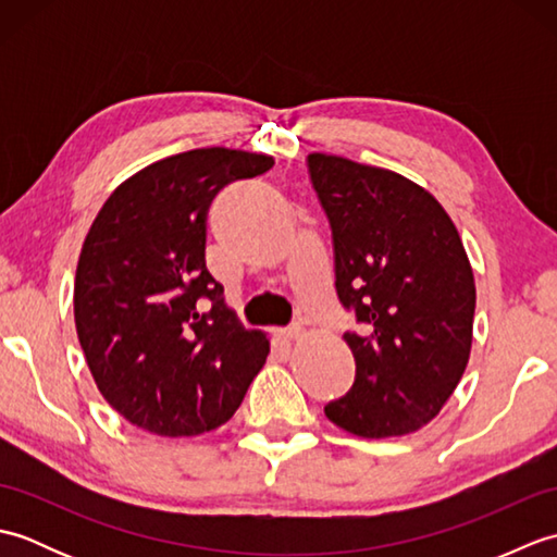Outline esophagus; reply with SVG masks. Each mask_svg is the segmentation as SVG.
<instances>
[{"label":"esophagus","instance_id":"34e87169","mask_svg":"<svg viewBox=\"0 0 557 557\" xmlns=\"http://www.w3.org/2000/svg\"><path fill=\"white\" fill-rule=\"evenodd\" d=\"M280 337L287 339V342H299L306 337V327L304 325H292L287 330H280Z\"/></svg>","mask_w":557,"mask_h":557}]
</instances>
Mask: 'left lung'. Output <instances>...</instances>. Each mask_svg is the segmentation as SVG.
Returning <instances> with one entry per match:
<instances>
[{"label":"left lung","instance_id":"left-lung-1","mask_svg":"<svg viewBox=\"0 0 557 557\" xmlns=\"http://www.w3.org/2000/svg\"><path fill=\"white\" fill-rule=\"evenodd\" d=\"M330 220L335 289L357 313L345 333L354 385L325 417L359 437L419 431L465 375L474 333V270L445 208L407 176L311 152Z\"/></svg>","mask_w":557,"mask_h":557}]
</instances>
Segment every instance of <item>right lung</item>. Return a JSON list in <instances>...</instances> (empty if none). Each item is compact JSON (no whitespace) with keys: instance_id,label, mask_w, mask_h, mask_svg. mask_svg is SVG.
Masks as SVG:
<instances>
[{"instance_id":"1","label":"right lung","mask_w":557,"mask_h":557,"mask_svg":"<svg viewBox=\"0 0 557 557\" xmlns=\"http://www.w3.org/2000/svg\"><path fill=\"white\" fill-rule=\"evenodd\" d=\"M263 152L196 148L114 188L83 242L74 318L100 395L164 437L208 433L239 409L270 354L206 268V222L222 186L268 172Z\"/></svg>"}]
</instances>
